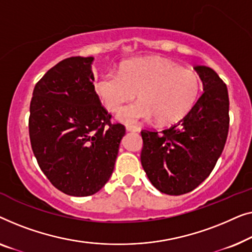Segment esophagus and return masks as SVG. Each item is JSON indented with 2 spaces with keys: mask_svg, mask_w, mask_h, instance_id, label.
<instances>
[{
  "mask_svg": "<svg viewBox=\"0 0 252 252\" xmlns=\"http://www.w3.org/2000/svg\"><path fill=\"white\" fill-rule=\"evenodd\" d=\"M126 131H130V132H138V131H140V127L137 126H127Z\"/></svg>",
  "mask_w": 252,
  "mask_h": 252,
  "instance_id": "1",
  "label": "esophagus"
}]
</instances>
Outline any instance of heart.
I'll use <instances>...</instances> for the list:
<instances>
[{
  "instance_id": "b5f03b06",
  "label": "heart",
  "mask_w": 252,
  "mask_h": 252,
  "mask_svg": "<svg viewBox=\"0 0 252 252\" xmlns=\"http://www.w3.org/2000/svg\"><path fill=\"white\" fill-rule=\"evenodd\" d=\"M99 100L109 112L126 102L116 119L125 125H137L155 118L160 125H172L189 113L201 91L200 76L161 58L137 59L126 63L120 73L106 72L94 84Z\"/></svg>"
}]
</instances>
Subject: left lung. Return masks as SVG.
<instances>
[{"label":"left lung","mask_w":252,"mask_h":252,"mask_svg":"<svg viewBox=\"0 0 252 252\" xmlns=\"http://www.w3.org/2000/svg\"><path fill=\"white\" fill-rule=\"evenodd\" d=\"M203 94L178 123L162 130H143L140 161L155 189L168 195L192 192L214 170L229 126L226 84L214 69L194 67Z\"/></svg>","instance_id":"obj_1"}]
</instances>
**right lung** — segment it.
Here are the masks:
<instances>
[{
  "label": "right lung",
  "mask_w": 252,
  "mask_h": 252,
  "mask_svg": "<svg viewBox=\"0 0 252 252\" xmlns=\"http://www.w3.org/2000/svg\"><path fill=\"white\" fill-rule=\"evenodd\" d=\"M94 57H70L34 88L30 138L38 165L56 189L72 196L100 190L114 170L126 127L112 125L94 86Z\"/></svg>",
  "instance_id": "right-lung-1"
}]
</instances>
